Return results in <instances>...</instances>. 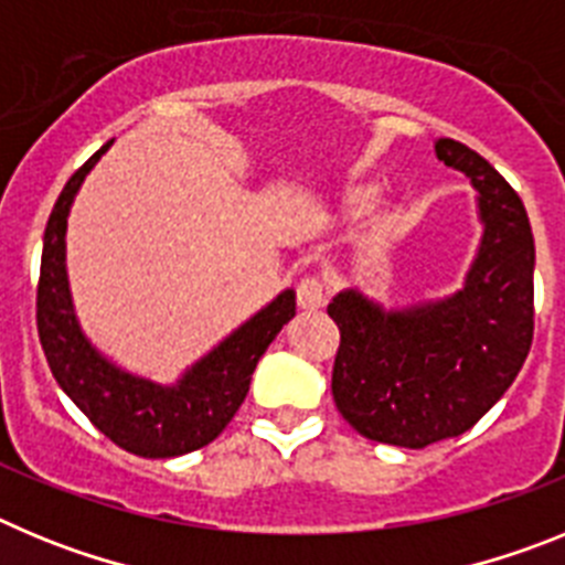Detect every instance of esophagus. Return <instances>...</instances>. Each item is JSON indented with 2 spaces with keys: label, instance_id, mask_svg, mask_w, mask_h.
Returning a JSON list of instances; mask_svg holds the SVG:
<instances>
[{
  "label": "esophagus",
  "instance_id": "1",
  "mask_svg": "<svg viewBox=\"0 0 565 565\" xmlns=\"http://www.w3.org/2000/svg\"><path fill=\"white\" fill-rule=\"evenodd\" d=\"M326 286L322 279L313 277V274H306V277L297 282V306L306 308V311H317V308L326 306Z\"/></svg>",
  "mask_w": 565,
  "mask_h": 565
}]
</instances>
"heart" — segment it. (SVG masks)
<instances>
[{
    "mask_svg": "<svg viewBox=\"0 0 565 565\" xmlns=\"http://www.w3.org/2000/svg\"><path fill=\"white\" fill-rule=\"evenodd\" d=\"M379 201H382V189H379V183L356 181L351 183V186H344L342 194H339V212H342L344 221H362V217L376 212ZM393 232H396V223H384V226L379 228V239L391 237Z\"/></svg>",
    "mask_w": 565,
    "mask_h": 565,
    "instance_id": "obj_1",
    "label": "heart"
}]
</instances>
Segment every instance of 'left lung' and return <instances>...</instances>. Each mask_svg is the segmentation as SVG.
<instances>
[{"label":"left lung","mask_w":565,"mask_h":565,"mask_svg":"<svg viewBox=\"0 0 565 565\" xmlns=\"http://www.w3.org/2000/svg\"><path fill=\"white\" fill-rule=\"evenodd\" d=\"M478 189L483 239L458 294L384 311L359 291L328 306L339 328L331 391L359 436L422 450L467 433L509 391L535 333V237L518 192L476 149L436 141Z\"/></svg>","instance_id":"8db88e82"}]
</instances>
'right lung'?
<instances>
[{
	"label": "right lung",
	"mask_w": 565,
	"mask_h": 565,
	"mask_svg": "<svg viewBox=\"0 0 565 565\" xmlns=\"http://www.w3.org/2000/svg\"><path fill=\"white\" fill-rule=\"evenodd\" d=\"M109 143L113 141L104 143L84 167L73 172L50 212L36 288L39 339L62 391L109 441L132 456L174 458L201 450L226 430V424L246 398L259 356L297 313V294H279L271 306L263 308L206 359L194 364L174 387L129 376L109 364L78 331L64 271L70 203Z\"/></svg>",
	"instance_id": "right-lung-1"
}]
</instances>
